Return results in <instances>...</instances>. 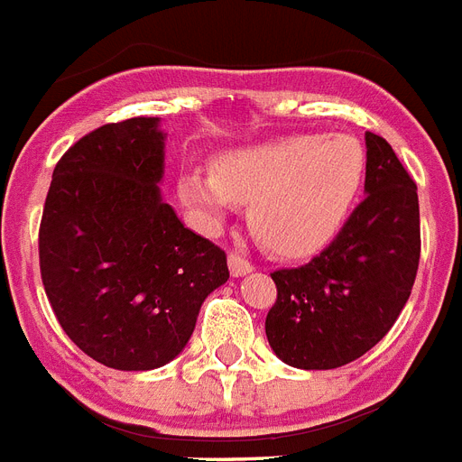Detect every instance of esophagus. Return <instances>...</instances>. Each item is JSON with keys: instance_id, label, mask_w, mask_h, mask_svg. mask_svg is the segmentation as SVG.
Segmentation results:
<instances>
[{"instance_id": "34e87169", "label": "esophagus", "mask_w": 462, "mask_h": 462, "mask_svg": "<svg viewBox=\"0 0 462 462\" xmlns=\"http://www.w3.org/2000/svg\"><path fill=\"white\" fill-rule=\"evenodd\" d=\"M228 269H231V274L234 276H245L253 272V262H248L243 254L238 253H228Z\"/></svg>"}]
</instances>
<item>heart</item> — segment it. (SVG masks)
I'll return each instance as SVG.
<instances>
[{"mask_svg":"<svg viewBox=\"0 0 462 462\" xmlns=\"http://www.w3.org/2000/svg\"><path fill=\"white\" fill-rule=\"evenodd\" d=\"M365 169L367 154L356 138L298 133L219 154L212 173L183 171L179 195L205 224H219L236 202H250L253 234L272 253L300 257L338 234Z\"/></svg>","mask_w":462,"mask_h":462,"instance_id":"heart-1","label":"heart"}]
</instances>
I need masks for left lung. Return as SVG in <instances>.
I'll return each mask as SVG.
<instances>
[{
  "instance_id": "8db88e82",
  "label": "left lung",
  "mask_w": 462,
  "mask_h": 462,
  "mask_svg": "<svg viewBox=\"0 0 462 462\" xmlns=\"http://www.w3.org/2000/svg\"><path fill=\"white\" fill-rule=\"evenodd\" d=\"M365 198L334 241L276 269L269 346L300 370H334L374 348L411 298L420 264L418 186L382 135L365 133Z\"/></svg>"
}]
</instances>
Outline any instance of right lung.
Wrapping results in <instances>:
<instances>
[{"instance_id":"obj_1","label":"right lung","mask_w":462,"mask_h":462,"mask_svg":"<svg viewBox=\"0 0 462 462\" xmlns=\"http://www.w3.org/2000/svg\"><path fill=\"white\" fill-rule=\"evenodd\" d=\"M160 119L105 124L57 162L40 221V274L61 329L124 372L171 363L226 283V253L162 200Z\"/></svg>"}]
</instances>
